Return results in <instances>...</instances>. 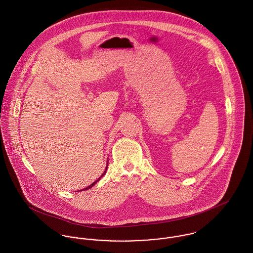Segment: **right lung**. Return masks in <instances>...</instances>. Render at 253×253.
I'll use <instances>...</instances> for the list:
<instances>
[{
	"label": "right lung",
	"instance_id": "obj_1",
	"mask_svg": "<svg viewBox=\"0 0 253 253\" xmlns=\"http://www.w3.org/2000/svg\"><path fill=\"white\" fill-rule=\"evenodd\" d=\"M107 164H108V163H107ZM107 168H108V165H107V167H106V169H105V171H104V172H103V173H102V175H101V176H100V177H99V178H98V179H97V180L94 181V182H93V183H92V184H90V185H89V186H87V187H86V188H84V189H83V190H81V191H84V190H87V189H90V188H91V187H92V186H94V185H95V184H96V183H97V182H98V181H99V180H100V179H101V177H102V176H104V175H105V173H106V170H107Z\"/></svg>",
	"mask_w": 253,
	"mask_h": 253
}]
</instances>
